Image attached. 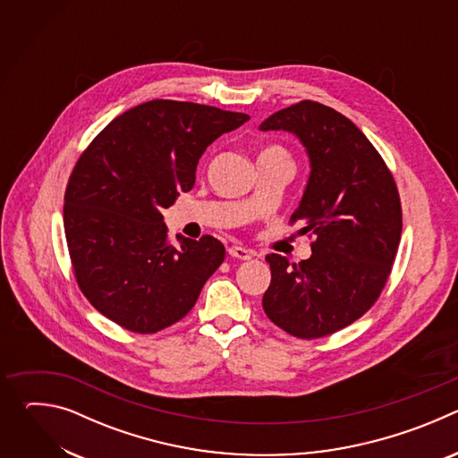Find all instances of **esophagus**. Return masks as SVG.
<instances>
[{
    "instance_id": "esophagus-1",
    "label": "esophagus",
    "mask_w": 458,
    "mask_h": 458,
    "mask_svg": "<svg viewBox=\"0 0 458 458\" xmlns=\"http://www.w3.org/2000/svg\"><path fill=\"white\" fill-rule=\"evenodd\" d=\"M228 253L232 255V257H235V259H241V260H248V259H251V251L250 250H246V248H242V246H230L228 248Z\"/></svg>"
}]
</instances>
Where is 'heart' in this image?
<instances>
[{
    "label": "heart",
    "mask_w": 458,
    "mask_h": 458,
    "mask_svg": "<svg viewBox=\"0 0 458 458\" xmlns=\"http://www.w3.org/2000/svg\"><path fill=\"white\" fill-rule=\"evenodd\" d=\"M279 154H284V156H288V154L284 152V148H281L279 145H267V147H263V148H260V152H259V157H268V156H279Z\"/></svg>",
    "instance_id": "heart-1"
}]
</instances>
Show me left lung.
Masks as SVG:
<instances>
[{
    "label": "left lung",
    "mask_w": 458,
    "mask_h": 458,
    "mask_svg": "<svg viewBox=\"0 0 458 458\" xmlns=\"http://www.w3.org/2000/svg\"><path fill=\"white\" fill-rule=\"evenodd\" d=\"M260 130H288L306 147L311 174L290 225L315 237L301 263L267 255L263 308L297 339L328 337L360 318L387 283L403 233L397 182L360 130L317 101L272 114Z\"/></svg>",
    "instance_id": "1"
}]
</instances>
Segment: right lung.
<instances>
[{"label":"right lung","mask_w":458,"mask_h":458,"mask_svg":"<svg viewBox=\"0 0 458 458\" xmlns=\"http://www.w3.org/2000/svg\"><path fill=\"white\" fill-rule=\"evenodd\" d=\"M250 119L208 105L152 99L108 123L76 161L63 223L76 283L121 328L148 335L181 320L223 265L214 235L175 246L163 208L190 191L210 143Z\"/></svg>","instance_id":"add662e5"}]
</instances>
